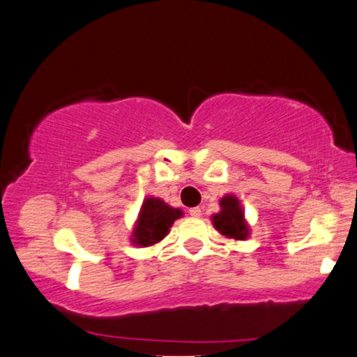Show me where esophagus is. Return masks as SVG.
<instances>
[{
  "mask_svg": "<svg viewBox=\"0 0 357 357\" xmlns=\"http://www.w3.org/2000/svg\"><path fill=\"white\" fill-rule=\"evenodd\" d=\"M201 208H191L190 209V216H192V218H199L201 216Z\"/></svg>",
  "mask_w": 357,
  "mask_h": 357,
  "instance_id": "obj_1",
  "label": "esophagus"
}]
</instances>
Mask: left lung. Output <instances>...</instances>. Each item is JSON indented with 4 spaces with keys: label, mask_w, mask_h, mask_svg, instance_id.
Returning <instances> with one entry per match:
<instances>
[{
    "label": "left lung",
    "mask_w": 357,
    "mask_h": 357,
    "mask_svg": "<svg viewBox=\"0 0 357 357\" xmlns=\"http://www.w3.org/2000/svg\"><path fill=\"white\" fill-rule=\"evenodd\" d=\"M214 227L227 238L244 239L248 236V225L238 197L226 196L221 199V213L213 216Z\"/></svg>",
    "instance_id": "obj_1"
}]
</instances>
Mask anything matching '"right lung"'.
Masks as SVG:
<instances>
[{"instance_id": "obj_1", "label": "right lung", "mask_w": 357, "mask_h": 357, "mask_svg": "<svg viewBox=\"0 0 357 357\" xmlns=\"http://www.w3.org/2000/svg\"><path fill=\"white\" fill-rule=\"evenodd\" d=\"M181 209L171 208L161 199L148 197L139 211L132 243L137 246H151V244L161 241L169 233V227L174 220L181 218Z\"/></svg>"}]
</instances>
